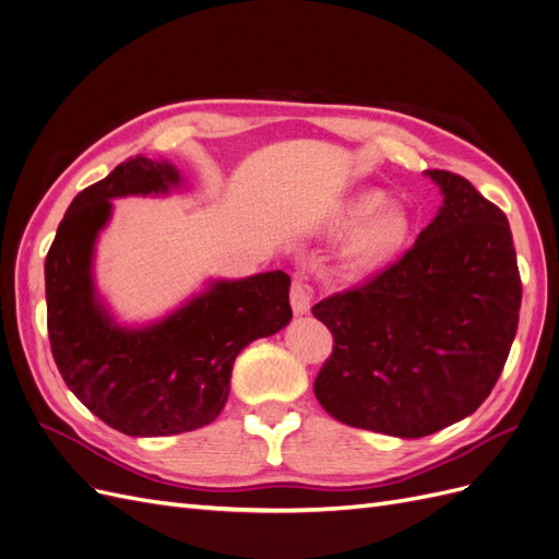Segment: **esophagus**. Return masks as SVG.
Instances as JSON below:
<instances>
[{
	"label": "esophagus",
	"mask_w": 559,
	"mask_h": 559,
	"mask_svg": "<svg viewBox=\"0 0 559 559\" xmlns=\"http://www.w3.org/2000/svg\"><path fill=\"white\" fill-rule=\"evenodd\" d=\"M311 297H313V293H311V285L306 283V278L295 276L293 287H290V304H293V311H295V316L309 313V309H311Z\"/></svg>",
	"instance_id": "34e87169"
}]
</instances>
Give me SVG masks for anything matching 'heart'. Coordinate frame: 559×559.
<instances>
[{"instance_id":"1","label":"heart","mask_w":559,"mask_h":559,"mask_svg":"<svg viewBox=\"0 0 559 559\" xmlns=\"http://www.w3.org/2000/svg\"><path fill=\"white\" fill-rule=\"evenodd\" d=\"M388 197L378 190H369L353 197V200L336 213L332 231L353 234L357 231L346 260L355 269H369L392 258L406 243L411 234V218L404 209H386Z\"/></svg>"}]
</instances>
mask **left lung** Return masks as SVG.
<instances>
[{
	"mask_svg": "<svg viewBox=\"0 0 559 559\" xmlns=\"http://www.w3.org/2000/svg\"><path fill=\"white\" fill-rule=\"evenodd\" d=\"M443 206L400 262L313 306L334 336L313 392L332 418L418 439L488 400L518 330L522 283L507 215L466 181L425 171Z\"/></svg>",
	"mask_w": 559,
	"mask_h": 559,
	"instance_id": "8db88e82",
	"label": "left lung"
}]
</instances>
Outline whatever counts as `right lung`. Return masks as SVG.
Returning <instances> with one entry per match:
<instances>
[{"instance_id":"right-lung-1","label":"right lung","mask_w":559,"mask_h":559,"mask_svg":"<svg viewBox=\"0 0 559 559\" xmlns=\"http://www.w3.org/2000/svg\"><path fill=\"white\" fill-rule=\"evenodd\" d=\"M181 174L165 159L130 157L74 197L46 255L48 338L67 388L128 437H169L221 416L237 355L293 318L290 276L211 281L146 328H120L97 299L93 258L111 200L167 194Z\"/></svg>"}]
</instances>
